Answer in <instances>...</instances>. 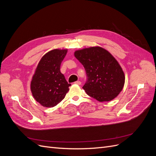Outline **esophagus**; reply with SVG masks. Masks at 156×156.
<instances>
[{"label":"esophagus","mask_w":156,"mask_h":156,"mask_svg":"<svg viewBox=\"0 0 156 156\" xmlns=\"http://www.w3.org/2000/svg\"><path fill=\"white\" fill-rule=\"evenodd\" d=\"M75 84H78V85H80V84H81V82L79 81H75Z\"/></svg>","instance_id":"obj_1"}]
</instances>
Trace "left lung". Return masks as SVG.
<instances>
[{"label": "left lung", "instance_id": "obj_1", "mask_svg": "<svg viewBox=\"0 0 156 156\" xmlns=\"http://www.w3.org/2000/svg\"><path fill=\"white\" fill-rule=\"evenodd\" d=\"M74 55L85 69L87 80L83 88L89 96L102 102L119 95L124 85L125 75L109 52L92 47L76 51Z\"/></svg>", "mask_w": 156, "mask_h": 156}]
</instances>
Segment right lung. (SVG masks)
Segmentation results:
<instances>
[{
    "label": "right lung",
    "instance_id": "add662e5",
    "mask_svg": "<svg viewBox=\"0 0 156 156\" xmlns=\"http://www.w3.org/2000/svg\"><path fill=\"white\" fill-rule=\"evenodd\" d=\"M67 49H54L46 53L39 62L32 77L30 89L36 101L45 107H55L64 98L69 84L60 72V64Z\"/></svg>",
    "mask_w": 156,
    "mask_h": 156
}]
</instances>
